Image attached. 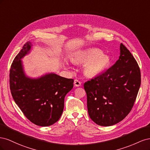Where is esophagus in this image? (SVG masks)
I'll return each mask as SVG.
<instances>
[{
	"instance_id": "esophagus-1",
	"label": "esophagus",
	"mask_w": 150,
	"mask_h": 150,
	"mask_svg": "<svg viewBox=\"0 0 150 150\" xmlns=\"http://www.w3.org/2000/svg\"><path fill=\"white\" fill-rule=\"evenodd\" d=\"M74 84L75 86H76V87H79V86H81V83L79 81H78V79H75L74 81Z\"/></svg>"
}]
</instances>
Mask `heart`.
Segmentation results:
<instances>
[{"label":"heart","instance_id":"1","mask_svg":"<svg viewBox=\"0 0 150 150\" xmlns=\"http://www.w3.org/2000/svg\"><path fill=\"white\" fill-rule=\"evenodd\" d=\"M74 63H84V74L88 77L97 76L110 66L111 59L108 55L102 54L98 49H90L81 52L72 59Z\"/></svg>","mask_w":150,"mask_h":150}]
</instances>
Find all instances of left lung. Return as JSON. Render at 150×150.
Returning a JSON list of instances; mask_svg holds the SVG:
<instances>
[{
  "label": "left lung",
  "instance_id": "obj_1",
  "mask_svg": "<svg viewBox=\"0 0 150 150\" xmlns=\"http://www.w3.org/2000/svg\"><path fill=\"white\" fill-rule=\"evenodd\" d=\"M140 84L138 63L121 43L120 56L115 64L84 84L90 118L103 126L122 121L132 109Z\"/></svg>",
  "mask_w": 150,
  "mask_h": 150
}]
</instances>
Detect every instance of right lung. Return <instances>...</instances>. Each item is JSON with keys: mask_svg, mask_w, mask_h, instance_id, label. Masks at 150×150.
Listing matches in <instances>:
<instances>
[{"mask_svg": "<svg viewBox=\"0 0 150 150\" xmlns=\"http://www.w3.org/2000/svg\"><path fill=\"white\" fill-rule=\"evenodd\" d=\"M32 47L26 42L11 67L10 89L13 100L33 123L51 126L57 122L64 110V98L73 88L74 80L54 73L31 78L24 72L22 61Z\"/></svg>", "mask_w": 150, "mask_h": 150, "instance_id": "right-lung-1", "label": "right lung"}]
</instances>
